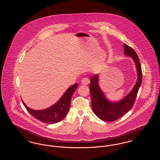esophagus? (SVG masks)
Returning a JSON list of instances; mask_svg holds the SVG:
<instances>
[{"label":"esophagus","mask_w":160,"mask_h":160,"mask_svg":"<svg viewBox=\"0 0 160 160\" xmlns=\"http://www.w3.org/2000/svg\"><path fill=\"white\" fill-rule=\"evenodd\" d=\"M89 83V80L87 77H84L82 80V84L84 85H87Z\"/></svg>","instance_id":"obj_1"}]
</instances>
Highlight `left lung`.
<instances>
[{"label":"left lung","instance_id":"8db88e82","mask_svg":"<svg viewBox=\"0 0 160 160\" xmlns=\"http://www.w3.org/2000/svg\"><path fill=\"white\" fill-rule=\"evenodd\" d=\"M124 54L131 57L135 62L137 71V80L132 91L123 99L118 102H112L107 99L98 85V75L92 77L90 82V92L92 108L94 113L99 119L107 122H112L118 119L127 113L132 107L137 93L142 81V71L139 58L136 52L124 43Z\"/></svg>","mask_w":160,"mask_h":160}]
</instances>
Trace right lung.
I'll return each mask as SVG.
<instances>
[{
  "label": "right lung",
  "mask_w": 160,
  "mask_h": 160,
  "mask_svg": "<svg viewBox=\"0 0 160 160\" xmlns=\"http://www.w3.org/2000/svg\"><path fill=\"white\" fill-rule=\"evenodd\" d=\"M77 86L78 83L70 86L56 103L44 110H33L27 106L23 100L22 101L26 110L34 118L44 123L53 124L60 122L67 116L69 109L72 95L76 90Z\"/></svg>",
  "instance_id": "1"
}]
</instances>
